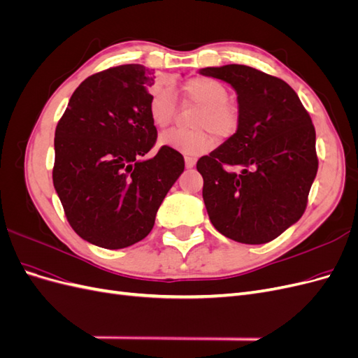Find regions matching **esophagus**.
I'll use <instances>...</instances> for the list:
<instances>
[{"mask_svg":"<svg viewBox=\"0 0 358 358\" xmlns=\"http://www.w3.org/2000/svg\"><path fill=\"white\" fill-rule=\"evenodd\" d=\"M194 166H196V158L185 157V167H187V169H192Z\"/></svg>","mask_w":358,"mask_h":358,"instance_id":"obj_1","label":"esophagus"}]
</instances>
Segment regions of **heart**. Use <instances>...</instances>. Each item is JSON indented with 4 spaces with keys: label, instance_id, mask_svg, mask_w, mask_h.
Segmentation results:
<instances>
[{
    "label": "heart",
    "instance_id": "1",
    "mask_svg": "<svg viewBox=\"0 0 358 358\" xmlns=\"http://www.w3.org/2000/svg\"><path fill=\"white\" fill-rule=\"evenodd\" d=\"M183 100L200 106L194 119L197 131L171 129L159 136V145L185 155H201L216 146L214 131L220 137H230L239 127V110L230 103V92L220 80L196 76L183 83ZM178 112L176 94L171 88L157 90L149 99L148 113L157 129H166Z\"/></svg>",
    "mask_w": 358,
    "mask_h": 358
}]
</instances>
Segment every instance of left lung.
I'll use <instances>...</instances> for the list:
<instances>
[{"mask_svg":"<svg viewBox=\"0 0 358 358\" xmlns=\"http://www.w3.org/2000/svg\"><path fill=\"white\" fill-rule=\"evenodd\" d=\"M200 73L230 83L239 103L237 131L197 161L209 220L231 241L267 243L306 210L318 171L315 127L282 79L239 64Z\"/></svg>","mask_w":358,"mask_h":358,"instance_id":"obj_1","label":"left lung"}]
</instances>
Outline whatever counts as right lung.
Returning a JSON list of instances; mask_svg holds the SVG:
<instances>
[{
    "instance_id": "add662e5",
    "label": "right lung",
    "mask_w": 358,
    "mask_h": 358,
    "mask_svg": "<svg viewBox=\"0 0 358 358\" xmlns=\"http://www.w3.org/2000/svg\"><path fill=\"white\" fill-rule=\"evenodd\" d=\"M154 73L125 64L95 73L71 95L55 129L53 187L71 229L106 249L150 233L155 215L185 169L175 149L157 142L148 113Z\"/></svg>"
}]
</instances>
